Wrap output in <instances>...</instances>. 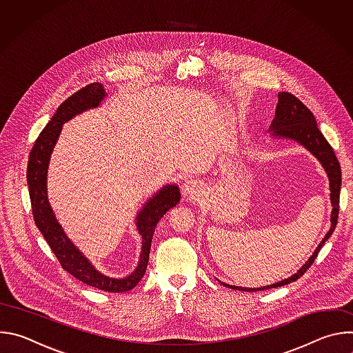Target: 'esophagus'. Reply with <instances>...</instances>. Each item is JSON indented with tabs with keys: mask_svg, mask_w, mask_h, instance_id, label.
Returning <instances> with one entry per match:
<instances>
[{
	"mask_svg": "<svg viewBox=\"0 0 353 353\" xmlns=\"http://www.w3.org/2000/svg\"><path fill=\"white\" fill-rule=\"evenodd\" d=\"M183 192L190 199H198L201 194H203V188H201V185L195 180H188L183 185Z\"/></svg>",
	"mask_w": 353,
	"mask_h": 353,
	"instance_id": "esophagus-1",
	"label": "esophagus"
}]
</instances>
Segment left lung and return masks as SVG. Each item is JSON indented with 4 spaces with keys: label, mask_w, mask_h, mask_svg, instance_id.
Wrapping results in <instances>:
<instances>
[{
    "label": "left lung",
    "mask_w": 353,
    "mask_h": 353,
    "mask_svg": "<svg viewBox=\"0 0 353 353\" xmlns=\"http://www.w3.org/2000/svg\"><path fill=\"white\" fill-rule=\"evenodd\" d=\"M270 130L274 131V135L276 137H285L297 141L299 143L307 148L310 152L321 162L324 166L328 179H330V190H331V204H332V214H331V229L323 239V241L319 244L313 256L309 259V261L301 267L293 276L281 281L274 285H268L264 288H241V286H233L221 282V285L226 288H232L234 290H245V292H256V290H265L272 288H279L283 285H288L290 282L297 281L301 275H303L314 263L317 259L321 247L324 243L330 239L332 232L335 230L336 222H338V214H339V192H341V165L334 154V149L328 143V141L324 138L321 131L317 127V121L314 119V114L307 109L305 103H301L300 100L289 93V92H281L278 93V105L275 110V119L272 120Z\"/></svg>",
    "instance_id": "obj_1"
}]
</instances>
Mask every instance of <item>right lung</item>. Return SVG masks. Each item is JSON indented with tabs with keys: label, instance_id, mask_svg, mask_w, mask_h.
I'll return each mask as SVG.
<instances>
[{
	"label": "right lung",
	"instance_id": "1",
	"mask_svg": "<svg viewBox=\"0 0 353 353\" xmlns=\"http://www.w3.org/2000/svg\"><path fill=\"white\" fill-rule=\"evenodd\" d=\"M105 96L106 92L103 86L99 82H93L75 92L63 105H60L56 114L39 134L30 150L26 177L34 223L60 261L63 270L92 288L105 292L121 293L135 288L145 275L155 228L162 216L177 205L180 201V190L177 185L163 187L152 199L148 201L143 210L139 212L137 218V228L142 236L141 261L137 270L127 278L117 279L100 274L70 241L59 225L47 199L46 176L48 159L60 135L61 125L86 109L97 108Z\"/></svg>",
	"mask_w": 353,
	"mask_h": 353
}]
</instances>
